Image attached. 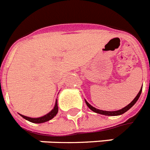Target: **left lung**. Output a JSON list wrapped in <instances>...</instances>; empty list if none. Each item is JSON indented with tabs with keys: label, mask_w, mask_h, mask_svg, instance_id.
Here are the masks:
<instances>
[{
	"label": "left lung",
	"mask_w": 150,
	"mask_h": 150,
	"mask_svg": "<svg viewBox=\"0 0 150 150\" xmlns=\"http://www.w3.org/2000/svg\"><path fill=\"white\" fill-rule=\"evenodd\" d=\"M142 88L140 89L139 92L138 93V94L136 95V97L135 98H134V100L132 101L129 105H128L127 106H125V108H123L120 109V110H118V111H102V110H99V109H97L95 108L94 107H93V106H91V105H90L89 103L87 102V100H85V102H86V105H87V107L89 108L91 110H92V111H94V112H96V113L98 114H100V115H108V116H115V115H122V114H124L125 112H126L128 110H129V109L131 108L132 106H133L136 103V101L138 100V99H139V98L140 97V94H141V93H142Z\"/></svg>",
	"instance_id": "left-lung-1"
}]
</instances>
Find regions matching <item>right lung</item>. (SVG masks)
Here are the masks:
<instances>
[{
  "label": "right lung",
  "mask_w": 150,
  "mask_h": 150,
  "mask_svg": "<svg viewBox=\"0 0 150 150\" xmlns=\"http://www.w3.org/2000/svg\"><path fill=\"white\" fill-rule=\"evenodd\" d=\"M57 112H58V105H57V100H56V104H55V106L54 108H53V109H52L50 112L46 114L45 115L42 116V117H40V118H29V117L22 115H21L22 118H25V119L29 121V122H31L32 123H43L51 120L52 118H54L55 116L56 115Z\"/></svg>",
  "instance_id": "add662e5"
}]
</instances>
